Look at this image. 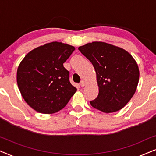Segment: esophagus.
<instances>
[{"label":"esophagus","mask_w":156,"mask_h":156,"mask_svg":"<svg viewBox=\"0 0 156 156\" xmlns=\"http://www.w3.org/2000/svg\"><path fill=\"white\" fill-rule=\"evenodd\" d=\"M84 85H85V82H84V81H81V82H80V86L82 87H84Z\"/></svg>","instance_id":"34e87169"}]
</instances>
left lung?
Segmentation results:
<instances>
[{"mask_svg":"<svg viewBox=\"0 0 156 156\" xmlns=\"http://www.w3.org/2000/svg\"><path fill=\"white\" fill-rule=\"evenodd\" d=\"M92 64L97 74L99 94L90 101L92 107L112 113L126 106L139 80V70L133 57L118 47L93 42L78 48Z\"/></svg>","mask_w":156,"mask_h":156,"instance_id":"obj_1","label":"left lung"}]
</instances>
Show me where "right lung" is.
I'll return each mask as SVG.
<instances>
[{"instance_id":"obj_1","label":"right lung","mask_w":156,"mask_h":156,"mask_svg":"<svg viewBox=\"0 0 156 156\" xmlns=\"http://www.w3.org/2000/svg\"><path fill=\"white\" fill-rule=\"evenodd\" d=\"M69 44L52 42L34 49L24 57L17 72V82L28 105L42 114L62 109L76 91L63 64L74 52Z\"/></svg>"}]
</instances>
